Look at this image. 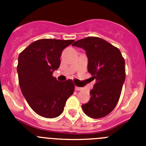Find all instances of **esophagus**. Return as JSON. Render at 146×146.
<instances>
[{
  "label": "esophagus",
  "mask_w": 146,
  "mask_h": 146,
  "mask_svg": "<svg viewBox=\"0 0 146 146\" xmlns=\"http://www.w3.org/2000/svg\"><path fill=\"white\" fill-rule=\"evenodd\" d=\"M75 90L76 91H82L83 90V88H80V87H77V86H75Z\"/></svg>",
  "instance_id": "obj_1"
}]
</instances>
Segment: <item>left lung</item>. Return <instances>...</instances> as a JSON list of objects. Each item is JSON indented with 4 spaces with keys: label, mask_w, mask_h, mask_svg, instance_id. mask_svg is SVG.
<instances>
[{
    "label": "left lung",
    "mask_w": 146,
    "mask_h": 146,
    "mask_svg": "<svg viewBox=\"0 0 146 146\" xmlns=\"http://www.w3.org/2000/svg\"><path fill=\"white\" fill-rule=\"evenodd\" d=\"M72 46L84 49L88 71L96 79L91 98L82 108L88 116L100 118L115 108L126 78L125 60L117 47L99 37L89 36L74 42Z\"/></svg>",
    "instance_id": "1"
}]
</instances>
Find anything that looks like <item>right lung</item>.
I'll use <instances>...</instances> for the list:
<instances>
[{"label":"right lung","mask_w":146,"mask_h":146,"mask_svg":"<svg viewBox=\"0 0 146 146\" xmlns=\"http://www.w3.org/2000/svg\"><path fill=\"white\" fill-rule=\"evenodd\" d=\"M74 40L42 38L32 42L18 57L19 84L33 111L53 118L64 111L66 102L74 91L72 80L59 82L52 73L60 66L61 53Z\"/></svg>","instance_id":"obj_1"}]
</instances>
